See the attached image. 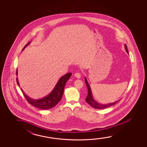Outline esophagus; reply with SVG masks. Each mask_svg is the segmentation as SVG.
<instances>
[{
	"label": "esophagus",
	"mask_w": 147,
	"mask_h": 147,
	"mask_svg": "<svg viewBox=\"0 0 147 147\" xmlns=\"http://www.w3.org/2000/svg\"><path fill=\"white\" fill-rule=\"evenodd\" d=\"M75 76L77 78H80L81 77V74L80 73L77 72L74 74Z\"/></svg>",
	"instance_id": "34e87169"
}]
</instances>
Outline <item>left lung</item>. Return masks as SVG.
Returning a JSON list of instances; mask_svg holds the SVG:
<instances>
[{
  "instance_id": "obj_1",
  "label": "left lung",
  "mask_w": 147,
  "mask_h": 147,
  "mask_svg": "<svg viewBox=\"0 0 147 147\" xmlns=\"http://www.w3.org/2000/svg\"><path fill=\"white\" fill-rule=\"evenodd\" d=\"M125 50L127 51V52L129 54V52L127 50V46L126 45H125ZM85 83L86 84L87 88H88V95L87 96L86 98V101L88 103V104L90 105L91 107H93V108L96 109H104L109 107H111L113 105H115V103H117V102H119V100L117 101H115V102L111 103H108V104H105V105H103V104H101V103H99L96 102V101H95L94 99L93 98L92 95V93H91V88L89 85L87 81L86 78H85Z\"/></svg>"
}]
</instances>
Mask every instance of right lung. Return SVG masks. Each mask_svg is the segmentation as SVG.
<instances>
[{
    "instance_id": "add662e5",
    "label": "right lung",
    "mask_w": 147,
    "mask_h": 147,
    "mask_svg": "<svg viewBox=\"0 0 147 147\" xmlns=\"http://www.w3.org/2000/svg\"><path fill=\"white\" fill-rule=\"evenodd\" d=\"M30 42H28V44H27L25 46L22 51L24 50V49L28 44H30ZM16 75H18L17 69H16ZM71 75H72L71 73H68L63 76L61 77L59 80L58 82L57 83L56 85L55 86L52 91L47 96L45 97L42 98L40 99H34L30 97H28V95H26L22 89H21V90L22 91V93L25 97V98H26V100L34 107H36L37 108L42 109H44V110L52 109L56 105H57L59 102L61 100L63 93H64V90L65 86L67 81L70 78ZM16 82L18 85V86H20L18 78H16Z\"/></svg>"
}]
</instances>
